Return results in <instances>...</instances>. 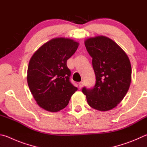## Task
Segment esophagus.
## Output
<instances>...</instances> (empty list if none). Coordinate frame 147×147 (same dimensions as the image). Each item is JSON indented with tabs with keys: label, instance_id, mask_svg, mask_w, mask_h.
I'll use <instances>...</instances> for the list:
<instances>
[{
	"label": "esophagus",
	"instance_id": "1",
	"mask_svg": "<svg viewBox=\"0 0 147 147\" xmlns=\"http://www.w3.org/2000/svg\"><path fill=\"white\" fill-rule=\"evenodd\" d=\"M78 85H79V88L81 89L84 86V82H80L78 83Z\"/></svg>",
	"mask_w": 147,
	"mask_h": 147
}]
</instances>
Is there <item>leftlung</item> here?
Wrapping results in <instances>:
<instances>
[{
    "label": "left lung",
    "mask_w": 147,
    "mask_h": 147,
    "mask_svg": "<svg viewBox=\"0 0 147 147\" xmlns=\"http://www.w3.org/2000/svg\"><path fill=\"white\" fill-rule=\"evenodd\" d=\"M91 56L95 74V84L82 91L86 95L91 108L105 111L121 102L131 83V67L128 56L113 40L105 36H96L85 41Z\"/></svg>",
    "instance_id": "8db88e82"
}]
</instances>
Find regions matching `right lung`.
Listing matches in <instances>:
<instances>
[{
  "mask_svg": "<svg viewBox=\"0 0 147 147\" xmlns=\"http://www.w3.org/2000/svg\"><path fill=\"white\" fill-rule=\"evenodd\" d=\"M78 43L67 38L53 39L42 45L30 60L27 82L38 105L57 112L68 105L78 90L70 81L67 61L73 55Z\"/></svg>",
  "mask_w": 147,
  "mask_h": 147,
  "instance_id": "1",
  "label": "right lung"
}]
</instances>
